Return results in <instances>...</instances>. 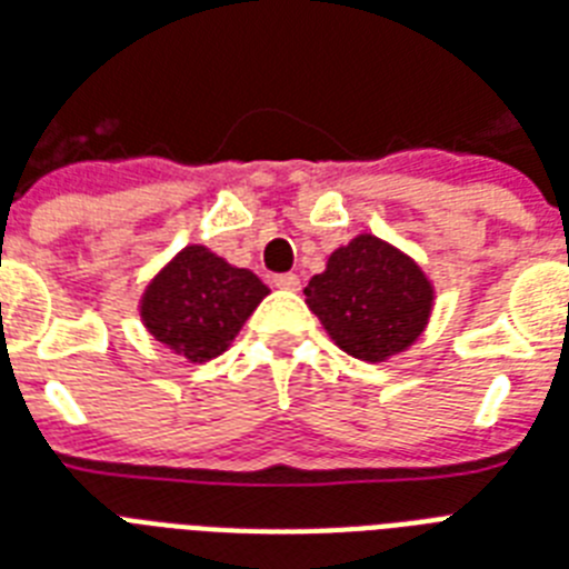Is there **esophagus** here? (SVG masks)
<instances>
[{"mask_svg":"<svg viewBox=\"0 0 569 569\" xmlns=\"http://www.w3.org/2000/svg\"><path fill=\"white\" fill-rule=\"evenodd\" d=\"M273 284L281 290H299V276L296 273H276Z\"/></svg>","mask_w":569,"mask_h":569,"instance_id":"34e87169","label":"esophagus"}]
</instances>
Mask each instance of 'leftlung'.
Here are the masks:
<instances>
[{"label": "left lung", "mask_w": 569, "mask_h": 569, "mask_svg": "<svg viewBox=\"0 0 569 569\" xmlns=\"http://www.w3.org/2000/svg\"><path fill=\"white\" fill-rule=\"evenodd\" d=\"M305 296L337 346L369 363L407 349L427 326L433 305L419 264L375 234L340 247Z\"/></svg>", "instance_id": "obj_1"}]
</instances>
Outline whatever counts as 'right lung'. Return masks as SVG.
Listing matches in <instances>:
<instances>
[{"instance_id":"right-lung-1","label":"right lung","mask_w":569,"mask_h":569,"mask_svg":"<svg viewBox=\"0 0 569 569\" xmlns=\"http://www.w3.org/2000/svg\"><path fill=\"white\" fill-rule=\"evenodd\" d=\"M267 293L250 270L227 264L206 247H186L148 288L142 319L159 342L203 363L227 351Z\"/></svg>"}]
</instances>
